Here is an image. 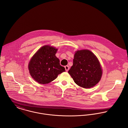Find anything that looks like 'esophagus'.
Returning <instances> with one entry per match:
<instances>
[{
  "label": "esophagus",
  "mask_w": 128,
  "mask_h": 128,
  "mask_svg": "<svg viewBox=\"0 0 128 128\" xmlns=\"http://www.w3.org/2000/svg\"><path fill=\"white\" fill-rule=\"evenodd\" d=\"M65 70L66 71H67V72H68V71H69V66H65Z\"/></svg>",
  "instance_id": "esophagus-1"
}]
</instances>
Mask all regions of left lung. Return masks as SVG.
<instances>
[{
	"mask_svg": "<svg viewBox=\"0 0 128 128\" xmlns=\"http://www.w3.org/2000/svg\"><path fill=\"white\" fill-rule=\"evenodd\" d=\"M77 85L90 88L99 82L102 70L97 58L89 50L76 51L73 65L68 71Z\"/></svg>",
	"mask_w": 128,
	"mask_h": 128,
	"instance_id": "left-lung-1",
	"label": "left lung"
}]
</instances>
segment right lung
Masks as SVG:
<instances>
[{
	"label": "right lung",
	"instance_id": "right-lung-1",
	"mask_svg": "<svg viewBox=\"0 0 128 128\" xmlns=\"http://www.w3.org/2000/svg\"><path fill=\"white\" fill-rule=\"evenodd\" d=\"M57 49L45 46L39 49L30 60L28 69L32 78L38 83L46 84L54 80L65 71L56 56Z\"/></svg>",
	"mask_w": 128,
	"mask_h": 128
}]
</instances>
